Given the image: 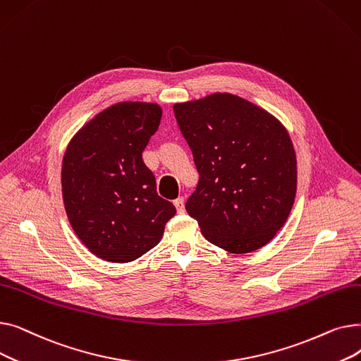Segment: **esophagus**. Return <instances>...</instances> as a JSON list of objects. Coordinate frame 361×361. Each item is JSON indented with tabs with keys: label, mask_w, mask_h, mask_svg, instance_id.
I'll return each mask as SVG.
<instances>
[{
	"label": "esophagus",
	"mask_w": 361,
	"mask_h": 361,
	"mask_svg": "<svg viewBox=\"0 0 361 361\" xmlns=\"http://www.w3.org/2000/svg\"><path fill=\"white\" fill-rule=\"evenodd\" d=\"M174 206H176V209H177L178 214H184V211H185V207H184V197L176 199V200H174Z\"/></svg>",
	"instance_id": "obj_1"
}]
</instances>
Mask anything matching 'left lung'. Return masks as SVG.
Returning a JSON list of instances; mask_svg holds the SVG:
<instances>
[{"label":"left lung","instance_id":"8db88e82","mask_svg":"<svg viewBox=\"0 0 361 361\" xmlns=\"http://www.w3.org/2000/svg\"><path fill=\"white\" fill-rule=\"evenodd\" d=\"M174 114L200 176L185 211L226 252L263 247L295 199L297 159L287 128L231 93L176 104Z\"/></svg>","mask_w":361,"mask_h":361}]
</instances>
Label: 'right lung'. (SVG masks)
I'll use <instances>...</instances> for the list:
<instances>
[{"mask_svg":"<svg viewBox=\"0 0 361 361\" xmlns=\"http://www.w3.org/2000/svg\"><path fill=\"white\" fill-rule=\"evenodd\" d=\"M162 117L158 104L120 102L94 116L63 158L64 207L82 243L102 260L127 263L161 241L174 204L157 193L142 154Z\"/></svg>","mask_w":361,"mask_h":361,"instance_id":"right-lung-1","label":"right lung"}]
</instances>
